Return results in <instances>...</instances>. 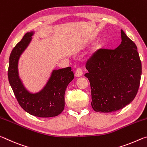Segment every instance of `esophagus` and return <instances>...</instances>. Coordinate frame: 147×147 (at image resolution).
Instances as JSON below:
<instances>
[{"mask_svg": "<svg viewBox=\"0 0 147 147\" xmlns=\"http://www.w3.org/2000/svg\"><path fill=\"white\" fill-rule=\"evenodd\" d=\"M83 74V68L82 67H78L76 69L75 72L76 76H81Z\"/></svg>", "mask_w": 147, "mask_h": 147, "instance_id": "1", "label": "esophagus"}]
</instances>
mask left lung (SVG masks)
<instances>
[{
	"label": "left lung",
	"mask_w": 147,
	"mask_h": 147,
	"mask_svg": "<svg viewBox=\"0 0 147 147\" xmlns=\"http://www.w3.org/2000/svg\"><path fill=\"white\" fill-rule=\"evenodd\" d=\"M115 49H99L86 63L91 90V106L97 112H113L136 97L142 73L136 45L121 30Z\"/></svg>",
	"instance_id": "obj_1"
}]
</instances>
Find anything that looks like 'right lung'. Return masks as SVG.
<instances>
[{
	"label": "right lung",
	"instance_id": "obj_1",
	"mask_svg": "<svg viewBox=\"0 0 147 147\" xmlns=\"http://www.w3.org/2000/svg\"><path fill=\"white\" fill-rule=\"evenodd\" d=\"M34 32H27L12 50L9 56L8 80L19 105L32 115L52 117L60 114L65 107V92L74 78L71 67L54 70L44 88L37 93H31L24 88L19 78L18 61L32 40Z\"/></svg>",
	"mask_w": 147,
	"mask_h": 147
}]
</instances>
